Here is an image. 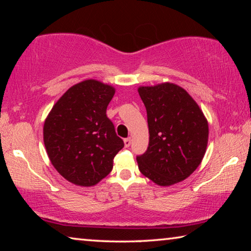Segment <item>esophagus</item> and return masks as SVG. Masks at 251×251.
Masks as SVG:
<instances>
[{"label": "esophagus", "instance_id": "1", "mask_svg": "<svg viewBox=\"0 0 251 251\" xmlns=\"http://www.w3.org/2000/svg\"><path fill=\"white\" fill-rule=\"evenodd\" d=\"M130 144H131V139H130L129 137L124 139V145H125V147H129Z\"/></svg>", "mask_w": 251, "mask_h": 251}]
</instances>
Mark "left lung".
I'll list each match as a JSON object with an SVG mask.
<instances>
[{"mask_svg": "<svg viewBox=\"0 0 251 251\" xmlns=\"http://www.w3.org/2000/svg\"><path fill=\"white\" fill-rule=\"evenodd\" d=\"M147 110L150 144L138 168L156 185L171 186L196 171L205 156L207 118L194 99L174 83L139 86Z\"/></svg>", "mask_w": 251, "mask_h": 251, "instance_id": "obj_1", "label": "left lung"}]
</instances>
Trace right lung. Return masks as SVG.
<instances>
[{
  "instance_id": "1",
  "label": "right lung",
  "mask_w": 251,
  "mask_h": 251,
  "mask_svg": "<svg viewBox=\"0 0 251 251\" xmlns=\"http://www.w3.org/2000/svg\"><path fill=\"white\" fill-rule=\"evenodd\" d=\"M115 87L85 79L70 87L44 122L43 141L50 163L72 184L91 187L113 169L124 147L106 109Z\"/></svg>"
}]
</instances>
